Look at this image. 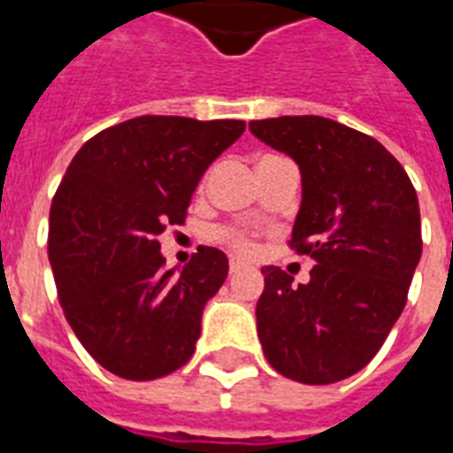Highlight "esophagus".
I'll return each instance as SVG.
<instances>
[{"instance_id":"1","label":"esophagus","mask_w":453,"mask_h":453,"mask_svg":"<svg viewBox=\"0 0 453 453\" xmlns=\"http://www.w3.org/2000/svg\"><path fill=\"white\" fill-rule=\"evenodd\" d=\"M242 269V262H237V259H230V274H237Z\"/></svg>"}]
</instances>
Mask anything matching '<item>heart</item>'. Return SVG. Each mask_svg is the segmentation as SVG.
Here are the masks:
<instances>
[{
	"label": "heart",
	"instance_id": "1",
	"mask_svg": "<svg viewBox=\"0 0 453 453\" xmlns=\"http://www.w3.org/2000/svg\"><path fill=\"white\" fill-rule=\"evenodd\" d=\"M213 240L223 242L230 247L237 255H252L255 252V235L247 230V227H235V226H220L213 230Z\"/></svg>",
	"mask_w": 453,
	"mask_h": 453
}]
</instances>
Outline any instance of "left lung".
I'll return each mask as SVG.
<instances>
[{"label": "left lung", "mask_w": 453, "mask_h": 453, "mask_svg": "<svg viewBox=\"0 0 453 453\" xmlns=\"http://www.w3.org/2000/svg\"><path fill=\"white\" fill-rule=\"evenodd\" d=\"M252 135L301 169L288 245L311 255L308 284L265 266L257 334L281 376L325 386L369 364L405 308L422 255L419 203L379 140L323 116L252 120Z\"/></svg>", "instance_id": "1"}]
</instances>
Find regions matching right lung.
I'll return each mask as SVG.
<instances>
[{
    "instance_id": "1",
    "label": "right lung",
    "mask_w": 453,
    "mask_h": 453,
    "mask_svg": "<svg viewBox=\"0 0 453 453\" xmlns=\"http://www.w3.org/2000/svg\"><path fill=\"white\" fill-rule=\"evenodd\" d=\"M245 120L138 116L96 133L65 172L50 206L48 257L58 298L82 347L120 379L152 380L196 349L227 257L198 247L179 274L157 237L184 226L191 194Z\"/></svg>"
}]
</instances>
